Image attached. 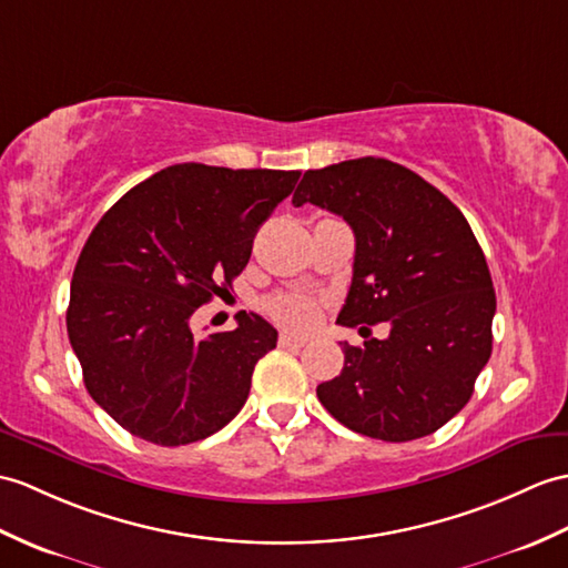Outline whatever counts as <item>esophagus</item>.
<instances>
[{"label": "esophagus", "instance_id": "1", "mask_svg": "<svg viewBox=\"0 0 568 568\" xmlns=\"http://www.w3.org/2000/svg\"><path fill=\"white\" fill-rule=\"evenodd\" d=\"M305 344H307V338H300L293 334H281V338H278L281 348H302Z\"/></svg>", "mask_w": 568, "mask_h": 568}]
</instances>
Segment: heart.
Instances as JSON below:
<instances>
[{"label": "heart", "mask_w": 568, "mask_h": 568, "mask_svg": "<svg viewBox=\"0 0 568 568\" xmlns=\"http://www.w3.org/2000/svg\"><path fill=\"white\" fill-rule=\"evenodd\" d=\"M268 312L278 324L285 328H295V332H305V328L314 326L316 316H320V307L307 295H278L268 302Z\"/></svg>", "instance_id": "b5f03b06"}]
</instances>
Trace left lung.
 Masks as SVG:
<instances>
[{"mask_svg":"<svg viewBox=\"0 0 568 568\" xmlns=\"http://www.w3.org/2000/svg\"><path fill=\"white\" fill-rule=\"evenodd\" d=\"M326 207L355 234L353 281L338 324H389L387 338L344 344V371L316 397L338 424L406 443L469 402L491 355L496 293L459 207L412 169L361 156L310 169L293 205Z\"/></svg>","mask_w":568,"mask_h":568,"instance_id":"1","label":"left lung"}]
</instances>
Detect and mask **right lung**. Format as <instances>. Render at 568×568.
Instances as JSON below:
<instances>
[{
    "instance_id": "right-lung-1",
    "label": "right lung",
    "mask_w": 568,
    "mask_h": 568,
    "mask_svg": "<svg viewBox=\"0 0 568 568\" xmlns=\"http://www.w3.org/2000/svg\"><path fill=\"white\" fill-rule=\"evenodd\" d=\"M300 171L174 164L130 189L79 254L68 334L84 385L118 426L176 447L242 412L278 332L242 312L234 332L195 336L191 316L230 295L256 230Z\"/></svg>"
}]
</instances>
